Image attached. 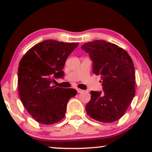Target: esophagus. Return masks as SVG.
I'll list each match as a JSON object with an SVG mask.
<instances>
[{
    "mask_svg": "<svg viewBox=\"0 0 152 152\" xmlns=\"http://www.w3.org/2000/svg\"><path fill=\"white\" fill-rule=\"evenodd\" d=\"M77 93H82V92H83V90H82V89H80V88H77Z\"/></svg>",
    "mask_w": 152,
    "mask_h": 152,
    "instance_id": "34e87169",
    "label": "esophagus"
}]
</instances>
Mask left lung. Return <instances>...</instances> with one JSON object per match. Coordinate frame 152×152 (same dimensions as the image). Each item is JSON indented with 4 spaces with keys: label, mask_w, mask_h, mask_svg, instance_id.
<instances>
[{
    "label": "left lung",
    "mask_w": 152,
    "mask_h": 152,
    "mask_svg": "<svg viewBox=\"0 0 152 152\" xmlns=\"http://www.w3.org/2000/svg\"><path fill=\"white\" fill-rule=\"evenodd\" d=\"M82 49L93 61V72L101 76L103 91H91L86 111L97 121L113 122L124 115L135 95V70L127 52L113 43L95 40Z\"/></svg>",
    "instance_id": "left-lung-1"
}]
</instances>
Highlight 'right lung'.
I'll use <instances>...</instances> for the list:
<instances>
[{
	"label": "right lung",
	"instance_id": "add662e5",
	"mask_svg": "<svg viewBox=\"0 0 152 152\" xmlns=\"http://www.w3.org/2000/svg\"><path fill=\"white\" fill-rule=\"evenodd\" d=\"M79 43L45 40L27 52L18 68L20 98L28 113L39 123L52 124L65 116L68 100L77 95L73 88L54 86L63 77L66 61Z\"/></svg>",
	"mask_w": 152,
	"mask_h": 152
}]
</instances>
